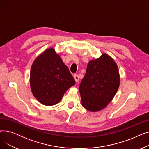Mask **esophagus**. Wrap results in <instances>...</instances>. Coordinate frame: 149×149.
<instances>
[{
	"label": "esophagus",
	"instance_id": "esophagus-1",
	"mask_svg": "<svg viewBox=\"0 0 149 149\" xmlns=\"http://www.w3.org/2000/svg\"><path fill=\"white\" fill-rule=\"evenodd\" d=\"M74 79H75V81H76L77 83L79 82V75H77V74H75L74 76Z\"/></svg>",
	"mask_w": 149,
	"mask_h": 149
}]
</instances>
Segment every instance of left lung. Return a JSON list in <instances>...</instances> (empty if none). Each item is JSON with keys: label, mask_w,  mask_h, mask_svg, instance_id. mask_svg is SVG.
Here are the masks:
<instances>
[{"label": "left lung", "mask_w": 149, "mask_h": 149, "mask_svg": "<svg viewBox=\"0 0 149 149\" xmlns=\"http://www.w3.org/2000/svg\"><path fill=\"white\" fill-rule=\"evenodd\" d=\"M120 81L118 66L107 54L89 61L79 87L82 106L91 112L102 110L113 98Z\"/></svg>", "instance_id": "obj_1"}]
</instances>
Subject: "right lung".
<instances>
[{
	"label": "right lung",
	"instance_id": "obj_1",
	"mask_svg": "<svg viewBox=\"0 0 149 149\" xmlns=\"http://www.w3.org/2000/svg\"><path fill=\"white\" fill-rule=\"evenodd\" d=\"M75 83L69 68L54 48H49L34 61L30 72V86L41 104L59 103L65 92Z\"/></svg>",
	"mask_w": 149,
	"mask_h": 149
}]
</instances>
